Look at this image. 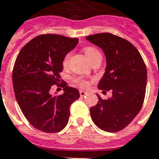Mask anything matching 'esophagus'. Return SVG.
Wrapping results in <instances>:
<instances>
[{
  "label": "esophagus",
  "mask_w": 159,
  "mask_h": 159,
  "mask_svg": "<svg viewBox=\"0 0 159 159\" xmlns=\"http://www.w3.org/2000/svg\"><path fill=\"white\" fill-rule=\"evenodd\" d=\"M79 93H80V95H81L82 97H83V96H85V95H86L88 94L87 92H85V91H83V90H80Z\"/></svg>",
  "instance_id": "obj_1"
}]
</instances>
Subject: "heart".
<instances>
[{"mask_svg": "<svg viewBox=\"0 0 159 159\" xmlns=\"http://www.w3.org/2000/svg\"><path fill=\"white\" fill-rule=\"evenodd\" d=\"M84 53H85V55L87 57V58L89 59V62L93 60L94 58L95 57H102L101 55V53L99 52L98 50L95 47H92V46H87V47H85L84 48ZM69 58H70V54H67L66 56L64 57V60H63V65H64V67H66L67 65H68L69 63ZM74 83L77 84L78 86L82 88H87L89 86V81H87L86 79H84L83 77H81V76H76V77H74Z\"/></svg>", "mask_w": 159, "mask_h": 159, "instance_id": "b5f03b06", "label": "heart"}]
</instances>
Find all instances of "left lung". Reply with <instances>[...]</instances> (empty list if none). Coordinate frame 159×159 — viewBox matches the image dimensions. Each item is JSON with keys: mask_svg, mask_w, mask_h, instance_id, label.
I'll return each mask as SVG.
<instances>
[{"mask_svg": "<svg viewBox=\"0 0 159 159\" xmlns=\"http://www.w3.org/2000/svg\"><path fill=\"white\" fill-rule=\"evenodd\" d=\"M102 49L107 66L98 88L112 91V97L90 107L92 120L100 129L115 133L129 125L140 111L144 102L147 81L145 62L133 44L108 33L86 37ZM106 92V91H103Z\"/></svg>", "mask_w": 159, "mask_h": 159, "instance_id": "obj_1", "label": "left lung"}]
</instances>
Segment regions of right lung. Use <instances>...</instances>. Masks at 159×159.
Returning <instances> with one entry per match:
<instances>
[{
  "label": "right lung",
  "instance_id": "obj_1",
  "mask_svg": "<svg viewBox=\"0 0 159 159\" xmlns=\"http://www.w3.org/2000/svg\"><path fill=\"white\" fill-rule=\"evenodd\" d=\"M78 39L58 34H41L21 49L14 63L13 86L25 119L45 133H58L66 126L70 107L80 97L78 89L60 82L63 60L75 48ZM61 85L62 95L52 97L49 89Z\"/></svg>",
  "mask_w": 159,
  "mask_h": 159
}]
</instances>
